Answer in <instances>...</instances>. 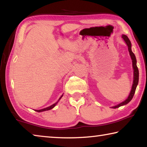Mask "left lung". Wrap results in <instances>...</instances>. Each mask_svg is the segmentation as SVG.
Masks as SVG:
<instances>
[{"label": "left lung", "mask_w": 147, "mask_h": 147, "mask_svg": "<svg viewBox=\"0 0 147 147\" xmlns=\"http://www.w3.org/2000/svg\"><path fill=\"white\" fill-rule=\"evenodd\" d=\"M122 38H123L124 41L126 42V43L127 44L128 51H129V53H130V55L131 56V59H132V65H133V68H134V82H133L132 88H131L130 93V94H129L128 98L126 99V100H124V102H121L119 104H118V105L112 107V108H119V107L123 106V105H125V104H128L129 102H130V100L133 98L134 93H135L137 86H138V82H139V70H138V67H137V65H136L137 61H136V56H135V55H134V54L133 53V52L131 51V42L130 40H129L128 38L126 36V35H123V36H122Z\"/></svg>", "instance_id": "8db88e82"}]
</instances>
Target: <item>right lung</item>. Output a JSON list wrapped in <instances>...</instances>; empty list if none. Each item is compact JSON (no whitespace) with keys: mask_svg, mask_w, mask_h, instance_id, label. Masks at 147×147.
Wrapping results in <instances>:
<instances>
[{"mask_svg":"<svg viewBox=\"0 0 147 147\" xmlns=\"http://www.w3.org/2000/svg\"><path fill=\"white\" fill-rule=\"evenodd\" d=\"M63 96V95H62ZM62 96H61L60 98H59V100H58V101L60 100V98L62 97ZM58 102H56L55 104H53V105L52 106H49V107H47V108H43V109H39V110H35V111H38V112H41V111H47V110H50V109H53L54 106H55L56 105V104L58 103Z\"/></svg>","mask_w":147,"mask_h":147,"instance_id":"add662e5","label":"right lung"}]
</instances>
